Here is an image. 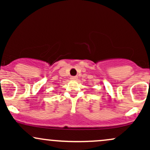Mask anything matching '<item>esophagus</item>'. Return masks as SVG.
Here are the masks:
<instances>
[{
	"instance_id": "1",
	"label": "esophagus",
	"mask_w": 150,
	"mask_h": 150,
	"mask_svg": "<svg viewBox=\"0 0 150 150\" xmlns=\"http://www.w3.org/2000/svg\"><path fill=\"white\" fill-rule=\"evenodd\" d=\"M70 79H71V80H77V76H71V77H70Z\"/></svg>"
}]
</instances>
